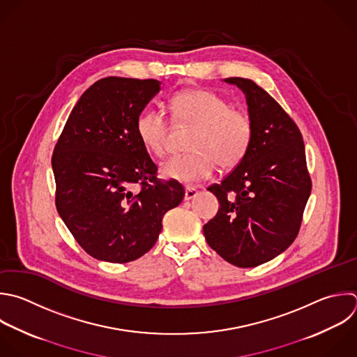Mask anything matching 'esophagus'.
Returning a JSON list of instances; mask_svg holds the SVG:
<instances>
[{
    "instance_id": "1",
    "label": "esophagus",
    "mask_w": 357,
    "mask_h": 357,
    "mask_svg": "<svg viewBox=\"0 0 357 357\" xmlns=\"http://www.w3.org/2000/svg\"><path fill=\"white\" fill-rule=\"evenodd\" d=\"M197 194H198L197 188H194V187H190V185H187V187H185V194H184V199H185V201H190V199L195 198V197H197Z\"/></svg>"
}]
</instances>
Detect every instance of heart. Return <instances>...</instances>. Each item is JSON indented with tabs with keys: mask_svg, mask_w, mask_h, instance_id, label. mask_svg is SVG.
Here are the masks:
<instances>
[{
	"mask_svg": "<svg viewBox=\"0 0 357 357\" xmlns=\"http://www.w3.org/2000/svg\"><path fill=\"white\" fill-rule=\"evenodd\" d=\"M172 116L178 124L194 131L187 155L165 162L160 174L167 180L197 183L212 176L215 166L223 170L236 167L245 158L252 141L251 117L222 96L206 89L181 91L172 99ZM137 135L144 148L155 156H163L169 123L162 110L149 109L137 120Z\"/></svg>",
	"mask_w": 357,
	"mask_h": 357,
	"instance_id": "obj_1",
	"label": "heart"
}]
</instances>
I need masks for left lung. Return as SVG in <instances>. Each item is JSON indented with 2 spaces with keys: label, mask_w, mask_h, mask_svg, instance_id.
I'll list each match as a JSON object with an SVG mask.
<instances>
[{
  "label": "left lung",
  "mask_w": 357,
  "mask_h": 357,
  "mask_svg": "<svg viewBox=\"0 0 357 357\" xmlns=\"http://www.w3.org/2000/svg\"><path fill=\"white\" fill-rule=\"evenodd\" d=\"M245 96L252 141L245 158L208 187L220 208L204 236L225 261L252 268L282 254L296 238L311 192L303 137L286 112L255 82L226 78Z\"/></svg>",
  "instance_id": "left-lung-1"
}]
</instances>
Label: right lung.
<instances>
[{
  "mask_svg": "<svg viewBox=\"0 0 357 357\" xmlns=\"http://www.w3.org/2000/svg\"><path fill=\"white\" fill-rule=\"evenodd\" d=\"M160 84L120 77L95 82L77 102L54 148L59 215L99 261L124 264L142 257L155 245L165 213L184 198L180 183L156 177L158 167L137 135V120Z\"/></svg>",
  "mask_w": 357,
  "mask_h": 357,
  "instance_id": "obj_1",
  "label": "right lung"
}]
</instances>
